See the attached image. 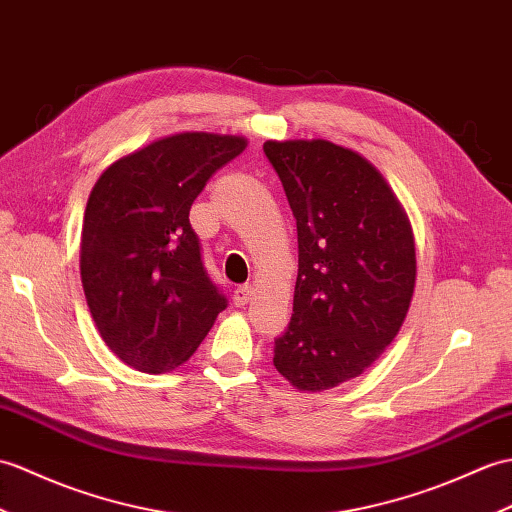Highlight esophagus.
Segmentation results:
<instances>
[{"instance_id": "1", "label": "esophagus", "mask_w": 512, "mask_h": 512, "mask_svg": "<svg viewBox=\"0 0 512 512\" xmlns=\"http://www.w3.org/2000/svg\"><path fill=\"white\" fill-rule=\"evenodd\" d=\"M251 299H253V288H251V285H240V288L233 292V301H235V305H240V307L251 303Z\"/></svg>"}]
</instances>
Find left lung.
Segmentation results:
<instances>
[{
	"label": "left lung",
	"instance_id": "1",
	"mask_svg": "<svg viewBox=\"0 0 512 512\" xmlns=\"http://www.w3.org/2000/svg\"><path fill=\"white\" fill-rule=\"evenodd\" d=\"M299 235V275L275 368L301 392L360 377L395 340L417 283L414 233L386 178L327 139H268Z\"/></svg>",
	"mask_w": 512,
	"mask_h": 512
}]
</instances>
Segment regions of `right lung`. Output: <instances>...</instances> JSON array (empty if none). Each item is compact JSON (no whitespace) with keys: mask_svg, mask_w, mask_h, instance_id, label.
Segmentation results:
<instances>
[{"mask_svg":"<svg viewBox=\"0 0 512 512\" xmlns=\"http://www.w3.org/2000/svg\"><path fill=\"white\" fill-rule=\"evenodd\" d=\"M242 135L185 130L124 154L95 181L80 233V277L102 340L141 373L192 358L227 299L207 277L189 209Z\"/></svg>","mask_w":512,"mask_h":512,"instance_id":"right-lung-1","label":"right lung"}]
</instances>
